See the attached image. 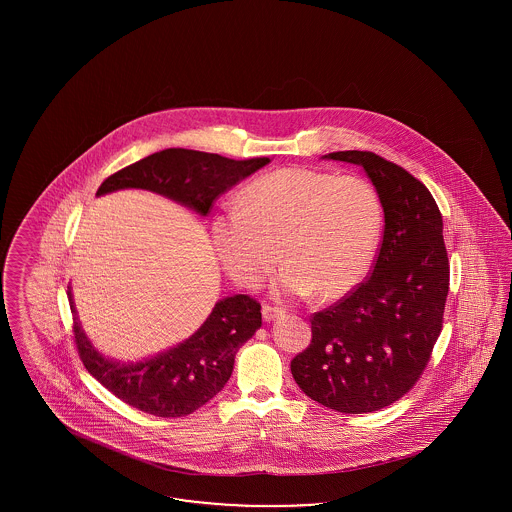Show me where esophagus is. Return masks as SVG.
<instances>
[{
    "label": "esophagus",
    "instance_id": "34e87169",
    "mask_svg": "<svg viewBox=\"0 0 512 512\" xmlns=\"http://www.w3.org/2000/svg\"><path fill=\"white\" fill-rule=\"evenodd\" d=\"M282 309H278V307H270V305H263V318H265V322H270V320H276L278 317H282Z\"/></svg>",
    "mask_w": 512,
    "mask_h": 512
}]
</instances>
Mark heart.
I'll list each match as a JSON object with an SVG mask.
<instances>
[{
	"label": "heart",
	"mask_w": 512,
	"mask_h": 512,
	"mask_svg": "<svg viewBox=\"0 0 512 512\" xmlns=\"http://www.w3.org/2000/svg\"><path fill=\"white\" fill-rule=\"evenodd\" d=\"M382 226V199L365 178L292 167L245 186L240 207L213 220V245L224 270L245 288L261 284L282 259L274 295L317 292L334 301L365 280Z\"/></svg>",
	"instance_id": "b5f03b06"
}]
</instances>
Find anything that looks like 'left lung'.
Instances as JSON below:
<instances>
[{"label": "left lung", "mask_w": 512, "mask_h": 512, "mask_svg": "<svg viewBox=\"0 0 512 512\" xmlns=\"http://www.w3.org/2000/svg\"><path fill=\"white\" fill-rule=\"evenodd\" d=\"M324 159L363 167L382 199L384 238L363 284L311 317L313 340L292 361L307 397L338 413L380 411L418 382L443 324L449 259L428 188L372 151Z\"/></svg>", "instance_id": "left-lung-1"}]
</instances>
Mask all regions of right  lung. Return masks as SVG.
<instances>
[{
  "label": "right lung",
  "mask_w": 512,
  "mask_h": 512,
  "mask_svg": "<svg viewBox=\"0 0 512 512\" xmlns=\"http://www.w3.org/2000/svg\"><path fill=\"white\" fill-rule=\"evenodd\" d=\"M270 163L268 157L234 161L217 153L171 147L111 174L105 195L140 188L165 195L205 217L213 201ZM69 301L74 313L73 297ZM261 328V305L249 295L224 297L190 338L138 363L107 359L74 315V343L86 370L121 401L147 414L178 418L203 407L232 376L238 349Z\"/></svg>",
  "instance_id": "add662e5"
}]
</instances>
